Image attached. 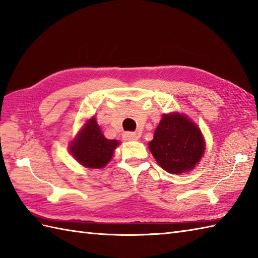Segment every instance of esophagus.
I'll return each mask as SVG.
<instances>
[{
  "mask_svg": "<svg viewBox=\"0 0 258 258\" xmlns=\"http://www.w3.org/2000/svg\"><path fill=\"white\" fill-rule=\"evenodd\" d=\"M124 140L126 141H135L140 139V135L138 133H132V132H127L123 135Z\"/></svg>",
  "mask_w": 258,
  "mask_h": 258,
  "instance_id": "esophagus-1",
  "label": "esophagus"
}]
</instances>
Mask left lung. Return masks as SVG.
<instances>
[{"mask_svg": "<svg viewBox=\"0 0 258 258\" xmlns=\"http://www.w3.org/2000/svg\"><path fill=\"white\" fill-rule=\"evenodd\" d=\"M149 149L162 168L172 174L193 169L205 152L201 130L178 112L164 114L149 143Z\"/></svg>", "mask_w": 258, "mask_h": 258, "instance_id": "left-lung-1", "label": "left lung"}]
</instances>
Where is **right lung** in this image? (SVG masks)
Here are the masks:
<instances>
[{
    "instance_id": "right-lung-1",
    "label": "right lung",
    "mask_w": 258,
    "mask_h": 258,
    "mask_svg": "<svg viewBox=\"0 0 258 258\" xmlns=\"http://www.w3.org/2000/svg\"><path fill=\"white\" fill-rule=\"evenodd\" d=\"M116 140H107L103 135L95 117H91L71 142V154L82 165L89 168H102L112 160Z\"/></svg>"
}]
</instances>
